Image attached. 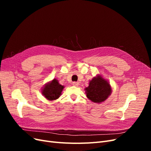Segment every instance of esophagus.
Instances as JSON below:
<instances>
[{
	"label": "esophagus",
	"mask_w": 151,
	"mask_h": 151,
	"mask_svg": "<svg viewBox=\"0 0 151 151\" xmlns=\"http://www.w3.org/2000/svg\"><path fill=\"white\" fill-rule=\"evenodd\" d=\"M72 84H73V86H78L79 83H78V82H74V83H72Z\"/></svg>",
	"instance_id": "esophagus-1"
}]
</instances>
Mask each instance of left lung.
<instances>
[{
	"label": "left lung",
	"instance_id": "1",
	"mask_svg": "<svg viewBox=\"0 0 151 151\" xmlns=\"http://www.w3.org/2000/svg\"><path fill=\"white\" fill-rule=\"evenodd\" d=\"M84 89L87 98L93 103L99 104L104 101L112 92L109 82L100 74L94 77L89 81V86Z\"/></svg>",
	"mask_w": 151,
	"mask_h": 151
}]
</instances>
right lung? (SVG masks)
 <instances>
[{"label":"right lung","instance_id":"1","mask_svg":"<svg viewBox=\"0 0 151 151\" xmlns=\"http://www.w3.org/2000/svg\"><path fill=\"white\" fill-rule=\"evenodd\" d=\"M64 86L59 84L57 79L46 83L42 89L43 96L49 101H53L60 96Z\"/></svg>","mask_w":151,"mask_h":151}]
</instances>
